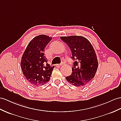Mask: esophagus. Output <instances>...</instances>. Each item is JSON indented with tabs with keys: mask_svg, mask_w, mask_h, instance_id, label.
<instances>
[{
	"mask_svg": "<svg viewBox=\"0 0 121 121\" xmlns=\"http://www.w3.org/2000/svg\"><path fill=\"white\" fill-rule=\"evenodd\" d=\"M63 63H62V64H57V65H56V66H57V67H60V66L63 65Z\"/></svg>",
	"mask_w": 121,
	"mask_h": 121,
	"instance_id": "1",
	"label": "esophagus"
}]
</instances>
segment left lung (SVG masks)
I'll list each match as a JSON object with an SVG mask.
<instances>
[{
  "label": "left lung",
  "mask_w": 121,
  "mask_h": 121,
  "mask_svg": "<svg viewBox=\"0 0 121 121\" xmlns=\"http://www.w3.org/2000/svg\"><path fill=\"white\" fill-rule=\"evenodd\" d=\"M72 53L74 60L72 74L66 77L67 81L77 87L86 85L95 77L98 68V61L92 45L87 38L82 36L60 37Z\"/></svg>",
  "instance_id": "left-lung-1"
}]
</instances>
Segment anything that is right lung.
<instances>
[{
    "label": "right lung",
    "instance_id": "right-lung-1",
    "mask_svg": "<svg viewBox=\"0 0 121 121\" xmlns=\"http://www.w3.org/2000/svg\"><path fill=\"white\" fill-rule=\"evenodd\" d=\"M52 37L46 35L35 37L29 43L22 57L21 68L26 80L33 86H40L48 82L54 67L47 63L44 56L46 47Z\"/></svg>",
    "mask_w": 121,
    "mask_h": 121
}]
</instances>
